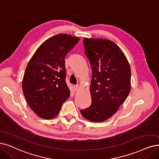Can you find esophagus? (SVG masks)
Wrapping results in <instances>:
<instances>
[{
    "mask_svg": "<svg viewBox=\"0 0 159 159\" xmlns=\"http://www.w3.org/2000/svg\"><path fill=\"white\" fill-rule=\"evenodd\" d=\"M79 86L78 84L74 86V89H75V91H77L79 90Z\"/></svg>",
    "mask_w": 159,
    "mask_h": 159,
    "instance_id": "1",
    "label": "esophagus"
}]
</instances>
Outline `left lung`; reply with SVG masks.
<instances>
[{"label":"left lung","instance_id":"obj_1","mask_svg":"<svg viewBox=\"0 0 159 159\" xmlns=\"http://www.w3.org/2000/svg\"><path fill=\"white\" fill-rule=\"evenodd\" d=\"M85 55L92 67L91 105L80 113L92 122L112 116L130 92L131 69L124 53L113 41L84 39Z\"/></svg>","mask_w":159,"mask_h":159}]
</instances>
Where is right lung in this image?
<instances>
[{"mask_svg":"<svg viewBox=\"0 0 159 159\" xmlns=\"http://www.w3.org/2000/svg\"><path fill=\"white\" fill-rule=\"evenodd\" d=\"M79 40L70 34L54 35L39 47L27 65L22 89L29 106L40 118L55 117L70 95L65 58Z\"/></svg>","mask_w":159,"mask_h":159,"instance_id":"right-lung-1","label":"right lung"}]
</instances>
